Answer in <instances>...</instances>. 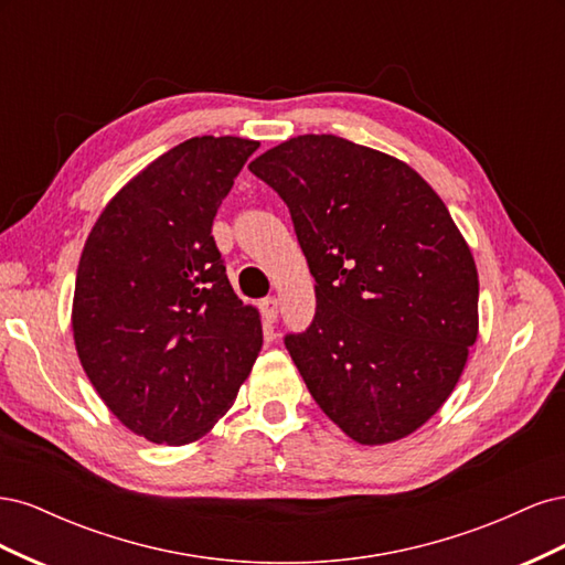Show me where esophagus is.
Listing matches in <instances>:
<instances>
[{
    "mask_svg": "<svg viewBox=\"0 0 565 565\" xmlns=\"http://www.w3.org/2000/svg\"><path fill=\"white\" fill-rule=\"evenodd\" d=\"M262 316L266 318V322H276L278 320V299L276 297L262 299Z\"/></svg>",
    "mask_w": 565,
    "mask_h": 565,
    "instance_id": "obj_1",
    "label": "esophagus"
}]
</instances>
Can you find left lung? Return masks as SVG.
Segmentation results:
<instances>
[{"label":"left lung","mask_w":565,"mask_h":565,"mask_svg":"<svg viewBox=\"0 0 565 565\" xmlns=\"http://www.w3.org/2000/svg\"><path fill=\"white\" fill-rule=\"evenodd\" d=\"M287 204L316 278L309 328L285 347L313 401L363 446L405 438L448 401L478 334V273L415 169L332 134L249 164Z\"/></svg>","instance_id":"left-lung-1"}]
</instances>
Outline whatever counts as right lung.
Here are the masks:
<instances>
[{"mask_svg": "<svg viewBox=\"0 0 565 565\" xmlns=\"http://www.w3.org/2000/svg\"><path fill=\"white\" fill-rule=\"evenodd\" d=\"M259 148L195 136L136 174L84 245L73 301L79 363L127 429L185 446L233 405L262 320L226 276L212 224Z\"/></svg>", "mask_w": 565, "mask_h": 565, "instance_id": "obj_1", "label": "right lung"}]
</instances>
